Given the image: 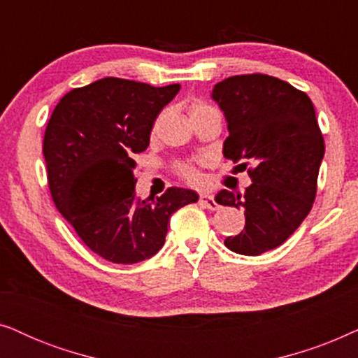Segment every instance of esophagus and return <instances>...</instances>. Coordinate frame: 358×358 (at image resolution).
Wrapping results in <instances>:
<instances>
[{
  "label": "esophagus",
  "instance_id": "esophagus-1",
  "mask_svg": "<svg viewBox=\"0 0 358 358\" xmlns=\"http://www.w3.org/2000/svg\"><path fill=\"white\" fill-rule=\"evenodd\" d=\"M200 203L208 210H218V203L212 194H200Z\"/></svg>",
  "mask_w": 358,
  "mask_h": 358
}]
</instances>
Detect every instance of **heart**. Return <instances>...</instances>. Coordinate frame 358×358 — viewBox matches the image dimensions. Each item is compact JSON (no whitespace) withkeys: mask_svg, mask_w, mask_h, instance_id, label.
<instances>
[{"mask_svg":"<svg viewBox=\"0 0 358 358\" xmlns=\"http://www.w3.org/2000/svg\"><path fill=\"white\" fill-rule=\"evenodd\" d=\"M210 109H213V107L208 106L207 102L192 101V102H190V106H189V115L192 117L195 114H200V112H205V110H210ZM176 171H178V174L180 176V178L185 179L190 184H199L200 180H202V176H200L199 169L195 168V166L189 164V163L178 164V166H176Z\"/></svg>","mask_w":358,"mask_h":358,"instance_id":"b5f03b06","label":"heart"}]
</instances>
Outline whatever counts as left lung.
Wrapping results in <instances>:
<instances>
[{"label":"left lung","instance_id":"left-lung-1","mask_svg":"<svg viewBox=\"0 0 358 358\" xmlns=\"http://www.w3.org/2000/svg\"><path fill=\"white\" fill-rule=\"evenodd\" d=\"M212 97L228 122L223 156L246 169L244 194L223 189L217 203L243 208L244 229L224 239L229 251L259 256L285 243L316 197L324 138L305 92L278 78L238 75L215 85Z\"/></svg>","mask_w":358,"mask_h":358}]
</instances>
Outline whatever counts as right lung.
I'll list each match as a JSON object with an SVG mask.
<instances>
[{"label":"right lung","mask_w":358,"mask_h":358,"mask_svg":"<svg viewBox=\"0 0 358 358\" xmlns=\"http://www.w3.org/2000/svg\"><path fill=\"white\" fill-rule=\"evenodd\" d=\"M179 85L102 78L65 94L52 112L43 156L53 202L81 241L106 261L136 264L163 248L171 215L194 203V190L135 194L134 155L148 148L156 117Z\"/></svg>","instance_id":"right-lung-1"}]
</instances>
